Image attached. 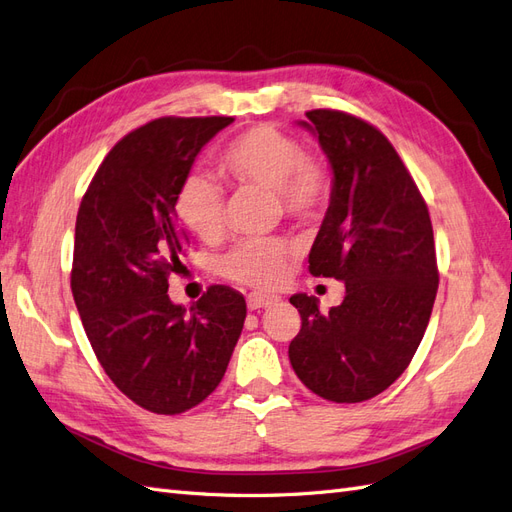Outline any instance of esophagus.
<instances>
[{
    "label": "esophagus",
    "mask_w": 512,
    "mask_h": 512,
    "mask_svg": "<svg viewBox=\"0 0 512 512\" xmlns=\"http://www.w3.org/2000/svg\"><path fill=\"white\" fill-rule=\"evenodd\" d=\"M248 300V309L255 311V309H264L277 303V296H270V294H261V292H251L246 296Z\"/></svg>",
    "instance_id": "34e87169"
}]
</instances>
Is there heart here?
Masks as SVG:
<instances>
[{"label": "heart", "mask_w": 512, "mask_h": 512, "mask_svg": "<svg viewBox=\"0 0 512 512\" xmlns=\"http://www.w3.org/2000/svg\"><path fill=\"white\" fill-rule=\"evenodd\" d=\"M222 173L240 186L274 192L283 216L316 218L331 194L329 166L307 153L303 142L274 125H257L235 136L218 155ZM225 188L203 168L183 177L175 196V212L192 235L214 242L225 227ZM296 248L285 238H253L233 246L220 259V272L235 283L257 290L277 287L290 268Z\"/></svg>", "instance_id": "b5f03b06"}]
</instances>
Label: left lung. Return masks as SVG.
I'll return each mask as SVG.
<instances>
[{"instance_id":"left-lung-1","label":"left lung","mask_w":512,"mask_h":512,"mask_svg":"<svg viewBox=\"0 0 512 512\" xmlns=\"http://www.w3.org/2000/svg\"><path fill=\"white\" fill-rule=\"evenodd\" d=\"M307 127L333 170L331 203L309 253L313 277L344 281L342 305L322 313L294 294L300 331L290 363L331 402H363L409 368L435 305L439 272L428 207L391 142L339 110H311Z\"/></svg>"}]
</instances>
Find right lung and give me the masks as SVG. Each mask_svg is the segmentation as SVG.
Here are the masks:
<instances>
[{
	"label": "right lung",
	"mask_w": 512,
	"mask_h": 512,
	"mask_svg": "<svg viewBox=\"0 0 512 512\" xmlns=\"http://www.w3.org/2000/svg\"><path fill=\"white\" fill-rule=\"evenodd\" d=\"M231 116H164L119 140L101 162L75 222L71 290L110 381L142 409L177 415L201 404L227 372L246 303L212 285L190 309L168 298L188 235L177 225L179 183Z\"/></svg>",
	"instance_id": "1"
}]
</instances>
